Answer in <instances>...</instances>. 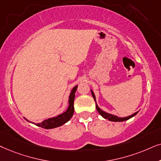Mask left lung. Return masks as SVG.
I'll use <instances>...</instances> for the list:
<instances>
[{
  "mask_svg": "<svg viewBox=\"0 0 161 161\" xmlns=\"http://www.w3.org/2000/svg\"><path fill=\"white\" fill-rule=\"evenodd\" d=\"M91 91L92 96H93V98H94V100H95L96 110H97V111L98 112V113H99V114H100L101 115H102V116L103 118H104V119H108V120H109V121H116V122H118V121H127V120H128V119H131V118H132L133 116H135V115H136L137 114V113H138V112L135 113H133V114H132V115H129V116H127V117L120 118V117H118V116H116V115H114L110 114V113L104 112V111H103V110H102V109H100L99 108H98V106L97 103H96V96H95V94H94L93 91H92V90H91Z\"/></svg>",
  "mask_w": 161,
  "mask_h": 161,
  "instance_id": "1",
  "label": "left lung"
}]
</instances>
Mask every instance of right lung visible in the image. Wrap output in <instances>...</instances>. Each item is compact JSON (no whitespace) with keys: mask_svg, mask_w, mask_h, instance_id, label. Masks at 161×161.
Segmentation results:
<instances>
[{"mask_svg":"<svg viewBox=\"0 0 161 161\" xmlns=\"http://www.w3.org/2000/svg\"><path fill=\"white\" fill-rule=\"evenodd\" d=\"M77 87L78 85H76L74 88L71 90L70 93L69 95V100H68V108L66 111L59 114L57 116L49 118L48 119L44 120L40 123H34V122L30 121L27 119H25L24 117L25 120H26L27 121L30 122V123L35 124L37 127H40L44 129H53V128H56L60 127V126L63 125L64 124H65L66 122H68L69 120L71 119L74 113V98H75V93H76Z\"/></svg>","mask_w":161,"mask_h":161,"instance_id":"right-lung-1","label":"right lung"}]
</instances>
